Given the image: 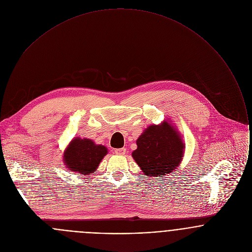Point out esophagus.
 Here are the masks:
<instances>
[{
  "instance_id": "obj_1",
  "label": "esophagus",
  "mask_w": 252,
  "mask_h": 252,
  "mask_svg": "<svg viewBox=\"0 0 252 252\" xmlns=\"http://www.w3.org/2000/svg\"><path fill=\"white\" fill-rule=\"evenodd\" d=\"M114 153L117 155H124L126 153V149L125 148H117L114 150Z\"/></svg>"
}]
</instances>
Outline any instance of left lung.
Masks as SVG:
<instances>
[{
    "instance_id": "1",
    "label": "left lung",
    "mask_w": 252,
    "mask_h": 252,
    "mask_svg": "<svg viewBox=\"0 0 252 252\" xmlns=\"http://www.w3.org/2000/svg\"><path fill=\"white\" fill-rule=\"evenodd\" d=\"M132 156L147 177H163L180 165L184 145L178 132L164 122L149 126L137 141Z\"/></svg>"
}]
</instances>
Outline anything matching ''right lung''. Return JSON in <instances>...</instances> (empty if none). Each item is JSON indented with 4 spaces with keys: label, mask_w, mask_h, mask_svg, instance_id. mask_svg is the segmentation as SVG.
Segmentation results:
<instances>
[{
    "label": "right lung",
    "mask_w": 252,
    "mask_h": 252,
    "mask_svg": "<svg viewBox=\"0 0 252 252\" xmlns=\"http://www.w3.org/2000/svg\"><path fill=\"white\" fill-rule=\"evenodd\" d=\"M107 152L104 145H97L87 139L76 138L65 151L64 161L72 172L89 175L97 169Z\"/></svg>",
    "instance_id": "right-lung-1"
}]
</instances>
